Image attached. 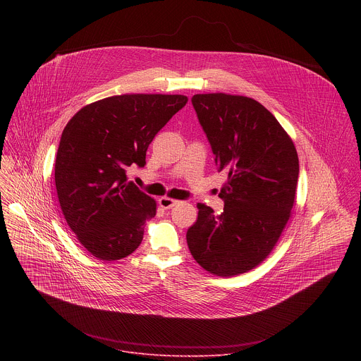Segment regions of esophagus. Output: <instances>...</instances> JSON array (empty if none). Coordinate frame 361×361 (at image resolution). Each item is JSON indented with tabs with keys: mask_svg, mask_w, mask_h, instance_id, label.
Masks as SVG:
<instances>
[{
	"mask_svg": "<svg viewBox=\"0 0 361 361\" xmlns=\"http://www.w3.org/2000/svg\"><path fill=\"white\" fill-rule=\"evenodd\" d=\"M178 203H179L178 200H172V199H169V197H161V199L158 200V204H159L161 208H164V209H169V208L176 206Z\"/></svg>",
	"mask_w": 361,
	"mask_h": 361,
	"instance_id": "esophagus-1",
	"label": "esophagus"
}]
</instances>
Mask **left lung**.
Masks as SVG:
<instances>
[{"instance_id": "1", "label": "left lung", "mask_w": 361, "mask_h": 361, "mask_svg": "<svg viewBox=\"0 0 361 361\" xmlns=\"http://www.w3.org/2000/svg\"><path fill=\"white\" fill-rule=\"evenodd\" d=\"M192 104L228 180L219 193L222 214L199 203L186 240L208 272L233 276L253 269L276 245L295 203L299 158L281 123L256 100L211 93L195 94Z\"/></svg>"}]
</instances>
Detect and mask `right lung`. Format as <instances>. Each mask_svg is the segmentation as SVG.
Here are the masks:
<instances>
[{
	"mask_svg": "<svg viewBox=\"0 0 361 361\" xmlns=\"http://www.w3.org/2000/svg\"><path fill=\"white\" fill-rule=\"evenodd\" d=\"M188 103L180 94H122L83 106L65 126L55 159L63 216L83 247L112 261L133 253L154 199L128 182L155 135Z\"/></svg>",
	"mask_w": 361,
	"mask_h": 361,
	"instance_id": "1",
	"label": "right lung"
}]
</instances>
